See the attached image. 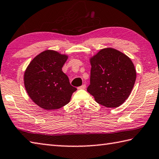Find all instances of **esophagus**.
<instances>
[{"label":"esophagus","instance_id":"obj_1","mask_svg":"<svg viewBox=\"0 0 159 159\" xmlns=\"http://www.w3.org/2000/svg\"><path fill=\"white\" fill-rule=\"evenodd\" d=\"M85 88H86V85L85 84H83L81 86H80V87L78 88V89H85Z\"/></svg>","mask_w":159,"mask_h":159}]
</instances>
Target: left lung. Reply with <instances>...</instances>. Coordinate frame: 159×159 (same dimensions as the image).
<instances>
[{"mask_svg": "<svg viewBox=\"0 0 159 159\" xmlns=\"http://www.w3.org/2000/svg\"><path fill=\"white\" fill-rule=\"evenodd\" d=\"M89 61L92 67L88 92L98 103L106 107L122 105L129 97L136 79L131 60L115 48H106Z\"/></svg>", "mask_w": 159, "mask_h": 159, "instance_id": "obj_1", "label": "left lung"}]
</instances>
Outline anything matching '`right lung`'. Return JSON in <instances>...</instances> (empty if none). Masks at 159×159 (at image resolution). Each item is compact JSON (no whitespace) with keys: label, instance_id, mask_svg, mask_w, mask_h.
<instances>
[{"label":"right lung","instance_id":"right-lung-1","mask_svg":"<svg viewBox=\"0 0 159 159\" xmlns=\"http://www.w3.org/2000/svg\"><path fill=\"white\" fill-rule=\"evenodd\" d=\"M67 55L47 50L34 57L24 73V85L33 102L48 111L60 108L70 102L76 88L62 71Z\"/></svg>","mask_w":159,"mask_h":159}]
</instances>
